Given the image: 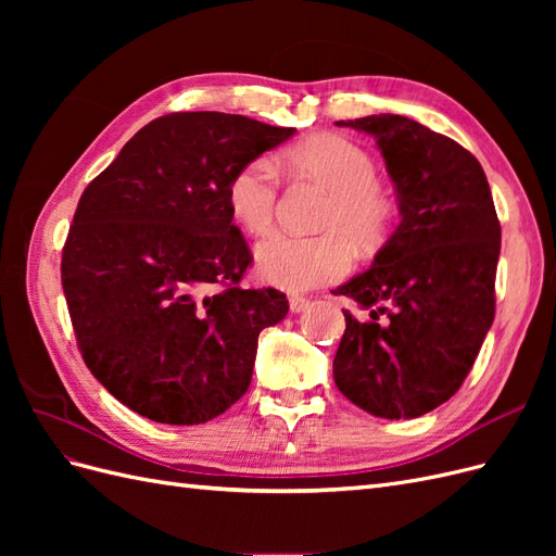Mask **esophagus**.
Wrapping results in <instances>:
<instances>
[{"label":"esophagus","mask_w":556,"mask_h":556,"mask_svg":"<svg viewBox=\"0 0 556 556\" xmlns=\"http://www.w3.org/2000/svg\"><path fill=\"white\" fill-rule=\"evenodd\" d=\"M288 299H290V311L292 313H301V311H306L311 306V299L304 296V294H290Z\"/></svg>","instance_id":"1"}]
</instances>
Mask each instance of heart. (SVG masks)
Listing matches in <instances>:
<instances>
[{
    "label": "heart",
    "mask_w": 556,
    "mask_h": 556,
    "mask_svg": "<svg viewBox=\"0 0 556 556\" xmlns=\"http://www.w3.org/2000/svg\"><path fill=\"white\" fill-rule=\"evenodd\" d=\"M282 172L308 178L329 190L317 217L319 233H274L257 248V268L266 282L282 290H311L343 278L352 266V244L374 248L384 241L396 217V201L378 182L368 150L339 134H317L280 155ZM274 164L255 157L239 166L227 182V206L252 237L271 231L278 206Z\"/></svg>",
    "instance_id": "heart-1"
}]
</instances>
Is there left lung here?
Wrapping results in <instances>:
<instances>
[{"label": "left lung", "instance_id": "left-lung-1", "mask_svg": "<svg viewBox=\"0 0 556 556\" xmlns=\"http://www.w3.org/2000/svg\"><path fill=\"white\" fill-rule=\"evenodd\" d=\"M336 125L378 139L401 223L374 266L333 292L366 311H343L333 380L376 417H419L457 394L494 323L501 223L490 182L464 146L410 117Z\"/></svg>", "mask_w": 556, "mask_h": 556}]
</instances>
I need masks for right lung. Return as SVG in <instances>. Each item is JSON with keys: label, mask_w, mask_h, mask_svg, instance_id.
<instances>
[{"label": "right lung", "mask_w": 556, "mask_h": 556, "mask_svg": "<svg viewBox=\"0 0 556 556\" xmlns=\"http://www.w3.org/2000/svg\"><path fill=\"white\" fill-rule=\"evenodd\" d=\"M292 134L217 111L162 115L80 194L62 248L66 308L90 374L134 413L201 425L248 392L260 331L290 304L239 285L252 252L227 182Z\"/></svg>", "instance_id": "add662e5"}]
</instances>
